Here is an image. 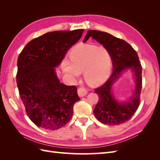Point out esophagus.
<instances>
[{
    "label": "esophagus",
    "instance_id": "34e87169",
    "mask_svg": "<svg viewBox=\"0 0 160 160\" xmlns=\"http://www.w3.org/2000/svg\"><path fill=\"white\" fill-rule=\"evenodd\" d=\"M77 93H78V95L79 97H81V98H82V97L85 96L87 95V93H88V92H87V91L85 89L80 88L78 89V91H77Z\"/></svg>",
    "mask_w": 160,
    "mask_h": 160
}]
</instances>
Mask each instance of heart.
Instances as JSON below:
<instances>
[{
	"instance_id": "b5f03b06",
	"label": "heart",
	"mask_w": 160,
	"mask_h": 160,
	"mask_svg": "<svg viewBox=\"0 0 160 160\" xmlns=\"http://www.w3.org/2000/svg\"><path fill=\"white\" fill-rule=\"evenodd\" d=\"M68 60L61 63V69L71 81H75L83 71L87 83L91 85L103 83L111 75L112 56L105 47L79 44L72 48Z\"/></svg>"
}]
</instances>
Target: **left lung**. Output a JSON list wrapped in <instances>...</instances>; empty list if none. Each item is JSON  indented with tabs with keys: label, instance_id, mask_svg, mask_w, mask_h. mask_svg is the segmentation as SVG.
<instances>
[{
	"label": "left lung",
	"instance_id": "1",
	"mask_svg": "<svg viewBox=\"0 0 160 160\" xmlns=\"http://www.w3.org/2000/svg\"><path fill=\"white\" fill-rule=\"evenodd\" d=\"M91 37L110 51L112 56L113 72L109 79L95 89L99 101L93 110L98 121L108 125H118L128 122L137 111L140 103L142 88V67L133 48L129 43L105 32L89 30L85 37L86 42ZM130 69L135 77L133 95L127 101L119 102L112 95V88L115 80L126 70Z\"/></svg>",
	"mask_w": 160,
	"mask_h": 160
}]
</instances>
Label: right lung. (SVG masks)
Wrapping results in <instances>:
<instances>
[{"mask_svg": "<svg viewBox=\"0 0 160 160\" xmlns=\"http://www.w3.org/2000/svg\"><path fill=\"white\" fill-rule=\"evenodd\" d=\"M84 30L57 31L27 43L18 57L17 83L28 117L38 127L56 130L68 123L80 98L76 86L58 79L55 69Z\"/></svg>", "mask_w": 160, "mask_h": 160, "instance_id": "1", "label": "right lung"}]
</instances>
